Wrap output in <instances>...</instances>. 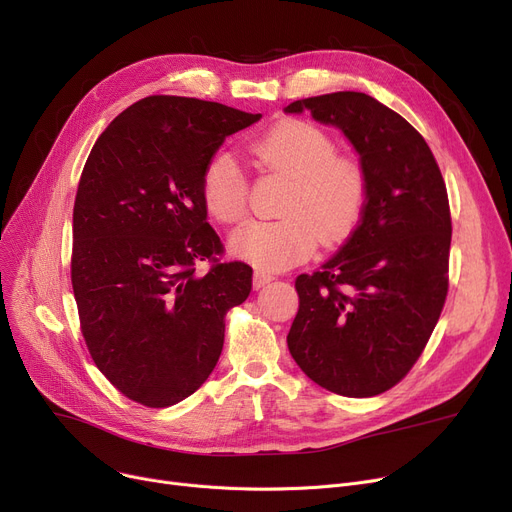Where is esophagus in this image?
<instances>
[{
  "instance_id": "1",
  "label": "esophagus",
  "mask_w": 512,
  "mask_h": 512,
  "mask_svg": "<svg viewBox=\"0 0 512 512\" xmlns=\"http://www.w3.org/2000/svg\"><path fill=\"white\" fill-rule=\"evenodd\" d=\"M272 280H274V274L265 272V270H255V274H253V286L255 288H263L265 284H270Z\"/></svg>"
}]
</instances>
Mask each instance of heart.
<instances>
[{"label":"heart","mask_w":512,"mask_h":512,"mask_svg":"<svg viewBox=\"0 0 512 512\" xmlns=\"http://www.w3.org/2000/svg\"><path fill=\"white\" fill-rule=\"evenodd\" d=\"M249 151L265 170L288 178L276 222H249L230 236V251L259 270L282 272L311 257L317 238L336 245L351 234L365 209L367 180L351 157L336 155L326 130L284 120L259 134ZM247 178L230 153H215L201 176L207 213L222 224L247 211Z\"/></svg>","instance_id":"1"}]
</instances>
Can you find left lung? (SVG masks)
I'll list each match as a JSON object with an SVG mask.
<instances>
[{"mask_svg":"<svg viewBox=\"0 0 512 512\" xmlns=\"http://www.w3.org/2000/svg\"><path fill=\"white\" fill-rule=\"evenodd\" d=\"M342 130L359 153L367 201L340 251L294 282L288 351L315 384L367 398L396 386L432 336L448 292L450 207L421 134L365 93L299 99L286 114Z\"/></svg>","mask_w":512,"mask_h":512,"instance_id":"8db88e82","label":"left lung"}]
</instances>
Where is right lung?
<instances>
[{
	"instance_id": "obj_1",
	"label": "right lung",
	"mask_w": 512,
	"mask_h": 512,
	"mask_svg": "<svg viewBox=\"0 0 512 512\" xmlns=\"http://www.w3.org/2000/svg\"><path fill=\"white\" fill-rule=\"evenodd\" d=\"M261 114L151 95L107 126L80 174L72 213V290L89 353L124 396L172 407L209 378L224 317L253 270L218 263L201 176L230 134ZM213 260L197 277V260Z\"/></svg>"
}]
</instances>
